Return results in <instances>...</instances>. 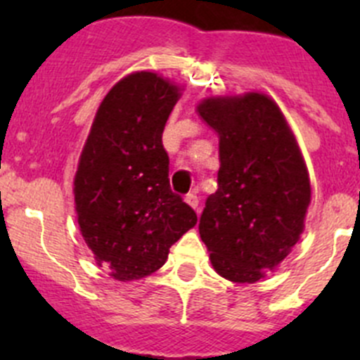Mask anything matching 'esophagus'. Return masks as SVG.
I'll return each instance as SVG.
<instances>
[{"label":"esophagus","instance_id":"1","mask_svg":"<svg viewBox=\"0 0 360 360\" xmlns=\"http://www.w3.org/2000/svg\"><path fill=\"white\" fill-rule=\"evenodd\" d=\"M184 202H186L190 207H193V209L198 212V197H197V195L188 193L186 197H184Z\"/></svg>","mask_w":360,"mask_h":360}]
</instances>
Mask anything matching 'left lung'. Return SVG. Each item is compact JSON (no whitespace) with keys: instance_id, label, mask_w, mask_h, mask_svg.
Returning a JSON list of instances; mask_svg holds the SVG:
<instances>
[{"instance_id":"1","label":"left lung","mask_w":360,"mask_h":360,"mask_svg":"<svg viewBox=\"0 0 360 360\" xmlns=\"http://www.w3.org/2000/svg\"><path fill=\"white\" fill-rule=\"evenodd\" d=\"M197 111L219 136L221 162L198 231L221 277L254 284L303 233L311 197L307 165L284 115L264 94L209 97Z\"/></svg>"}]
</instances>
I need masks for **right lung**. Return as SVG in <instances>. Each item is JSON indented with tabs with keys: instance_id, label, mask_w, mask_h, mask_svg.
<instances>
[{
	"instance_id": "add662e5",
	"label": "right lung",
	"mask_w": 360,
	"mask_h": 360,
	"mask_svg": "<svg viewBox=\"0 0 360 360\" xmlns=\"http://www.w3.org/2000/svg\"><path fill=\"white\" fill-rule=\"evenodd\" d=\"M179 86L137 71L106 94L79 155L75 203L79 231L97 264L120 282L151 275L197 224L169 184L162 134Z\"/></svg>"
}]
</instances>
